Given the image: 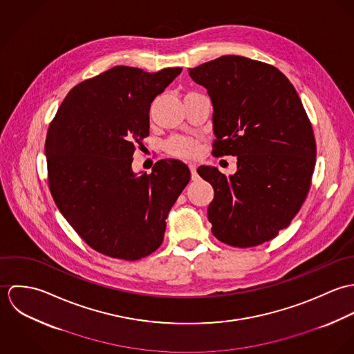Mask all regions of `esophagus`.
Listing matches in <instances>:
<instances>
[{
    "mask_svg": "<svg viewBox=\"0 0 354 354\" xmlns=\"http://www.w3.org/2000/svg\"><path fill=\"white\" fill-rule=\"evenodd\" d=\"M196 169H198V166L195 165V163H189V170H191V174H192V180L195 181V180H198V173H196Z\"/></svg>",
    "mask_w": 354,
    "mask_h": 354,
    "instance_id": "34e87169",
    "label": "esophagus"
}]
</instances>
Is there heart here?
Instances as JSON below:
<instances>
[{
  "mask_svg": "<svg viewBox=\"0 0 354 354\" xmlns=\"http://www.w3.org/2000/svg\"><path fill=\"white\" fill-rule=\"evenodd\" d=\"M166 151L169 152L173 156L177 158H194L198 155L199 152V145L196 140L194 139H188V138H173L170 139L166 146H165Z\"/></svg>",
  "mask_w": 354,
  "mask_h": 354,
  "instance_id": "obj_1",
  "label": "heart"
}]
</instances>
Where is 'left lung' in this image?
Returning a JSON list of instances; mask_svg holds the SVG:
<instances>
[{"mask_svg":"<svg viewBox=\"0 0 354 354\" xmlns=\"http://www.w3.org/2000/svg\"><path fill=\"white\" fill-rule=\"evenodd\" d=\"M212 103L216 155L237 156L229 177L202 166L214 188L212 234L248 248L274 239L301 208L315 169L316 145L303 103L277 68L241 55H222L189 69Z\"/></svg>","mask_w":354,"mask_h":354,"instance_id":"8db88e82","label":"left lung"}]
</instances>
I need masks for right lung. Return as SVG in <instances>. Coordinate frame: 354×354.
Masks as SVG:
<instances>
[{
  "label": "right lung",
  "mask_w": 354,
  "mask_h": 354,
  "mask_svg": "<svg viewBox=\"0 0 354 354\" xmlns=\"http://www.w3.org/2000/svg\"><path fill=\"white\" fill-rule=\"evenodd\" d=\"M118 65L73 87L49 127L45 153L58 209L95 251L138 260L163 241L170 208L191 180L187 165L159 160L132 170L150 133V107L181 73Z\"/></svg>",
  "instance_id": "obj_1"
}]
</instances>
